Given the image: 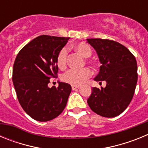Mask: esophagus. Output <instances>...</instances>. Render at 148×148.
<instances>
[{
  "label": "esophagus",
  "mask_w": 148,
  "mask_h": 148,
  "mask_svg": "<svg viewBox=\"0 0 148 148\" xmlns=\"http://www.w3.org/2000/svg\"><path fill=\"white\" fill-rule=\"evenodd\" d=\"M79 86H72V90H78V89H79Z\"/></svg>",
  "instance_id": "34e87169"
}]
</instances>
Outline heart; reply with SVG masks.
I'll return each mask as SVG.
<instances>
[{
  "instance_id": "1",
  "label": "heart",
  "mask_w": 148,
  "mask_h": 148,
  "mask_svg": "<svg viewBox=\"0 0 148 148\" xmlns=\"http://www.w3.org/2000/svg\"><path fill=\"white\" fill-rule=\"evenodd\" d=\"M74 48L80 53L84 58H89L92 55V49L90 46L84 42H81L74 45ZM67 60V49L64 47L58 52L57 56V64L58 67L64 68ZM92 75V72L89 68H83L82 70H68L62 75V80L66 83L73 86H79L86 82Z\"/></svg>"
}]
</instances>
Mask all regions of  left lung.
<instances>
[{"mask_svg": "<svg viewBox=\"0 0 148 148\" xmlns=\"http://www.w3.org/2000/svg\"><path fill=\"white\" fill-rule=\"evenodd\" d=\"M87 40L101 64L94 80L107 83L105 87L92 88L87 103L98 115L113 118L121 114L133 99L138 79L136 60L127 48L114 40Z\"/></svg>", "mask_w": 148, "mask_h": 148, "instance_id": "1", "label": "left lung"}]
</instances>
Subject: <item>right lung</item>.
Masks as SVG:
<instances>
[{
	"mask_svg": "<svg viewBox=\"0 0 148 148\" xmlns=\"http://www.w3.org/2000/svg\"><path fill=\"white\" fill-rule=\"evenodd\" d=\"M70 38L40 35L24 46L13 65L12 82L18 101L33 119L47 121L63 112L71 92L69 84L49 88L58 71L57 56Z\"/></svg>",
	"mask_w": 148,
	"mask_h": 148,
	"instance_id": "obj_1",
	"label": "right lung"
}]
</instances>
